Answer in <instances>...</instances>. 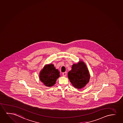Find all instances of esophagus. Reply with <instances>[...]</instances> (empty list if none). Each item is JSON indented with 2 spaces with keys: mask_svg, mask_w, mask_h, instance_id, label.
<instances>
[{
  "mask_svg": "<svg viewBox=\"0 0 123 123\" xmlns=\"http://www.w3.org/2000/svg\"><path fill=\"white\" fill-rule=\"evenodd\" d=\"M62 76H63V77H66V72H63V73H62Z\"/></svg>",
  "mask_w": 123,
  "mask_h": 123,
  "instance_id": "obj_1",
  "label": "esophagus"
}]
</instances>
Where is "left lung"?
I'll list each match as a JSON object with an SVG mask.
<instances>
[{"label": "left lung", "instance_id": "1", "mask_svg": "<svg viewBox=\"0 0 123 123\" xmlns=\"http://www.w3.org/2000/svg\"><path fill=\"white\" fill-rule=\"evenodd\" d=\"M68 78L74 87L77 89L84 87L89 82L90 75L85 63L80 61L74 64L68 74Z\"/></svg>", "mask_w": 123, "mask_h": 123}]
</instances>
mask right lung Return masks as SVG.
I'll return each mask as SVG.
<instances>
[{"label":"right lung","instance_id":"right-lung-1","mask_svg":"<svg viewBox=\"0 0 123 123\" xmlns=\"http://www.w3.org/2000/svg\"><path fill=\"white\" fill-rule=\"evenodd\" d=\"M60 76L58 70L56 69L52 64L45 66L39 74L40 80L47 87L53 86Z\"/></svg>","mask_w":123,"mask_h":123}]
</instances>
